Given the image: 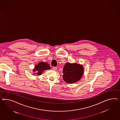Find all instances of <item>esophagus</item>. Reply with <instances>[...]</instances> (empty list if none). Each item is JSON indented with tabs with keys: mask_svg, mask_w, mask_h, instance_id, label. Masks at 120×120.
Wrapping results in <instances>:
<instances>
[{
	"mask_svg": "<svg viewBox=\"0 0 120 120\" xmlns=\"http://www.w3.org/2000/svg\"><path fill=\"white\" fill-rule=\"evenodd\" d=\"M52 69L54 71H57V68L56 67H52Z\"/></svg>",
	"mask_w": 120,
	"mask_h": 120,
	"instance_id": "1",
	"label": "esophagus"
}]
</instances>
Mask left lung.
Instances as JSON below:
<instances>
[{
	"label": "left lung",
	"mask_w": 120,
	"mask_h": 120,
	"mask_svg": "<svg viewBox=\"0 0 120 120\" xmlns=\"http://www.w3.org/2000/svg\"><path fill=\"white\" fill-rule=\"evenodd\" d=\"M83 71V68L82 65L77 63H67L63 69V79L67 83H74L81 79Z\"/></svg>",
	"instance_id": "left-lung-1"
}]
</instances>
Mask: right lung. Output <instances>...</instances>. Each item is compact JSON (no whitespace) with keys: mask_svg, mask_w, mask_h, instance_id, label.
I'll return each instance as SVG.
<instances>
[{"mask_svg":"<svg viewBox=\"0 0 120 120\" xmlns=\"http://www.w3.org/2000/svg\"><path fill=\"white\" fill-rule=\"evenodd\" d=\"M50 67L49 64L46 62H40L38 65H36L35 68L34 69L33 71H37V73L34 74H37L38 75L41 74L43 71L45 70L50 69Z\"/></svg>","mask_w":120,"mask_h":120,"instance_id":"1","label":"right lung"}]
</instances>
